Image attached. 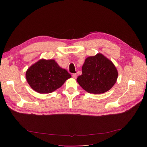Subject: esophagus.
I'll return each mask as SVG.
<instances>
[{"mask_svg": "<svg viewBox=\"0 0 147 147\" xmlns=\"http://www.w3.org/2000/svg\"><path fill=\"white\" fill-rule=\"evenodd\" d=\"M72 77L74 78V79H76L77 78V74L76 73H74V74H73L72 75Z\"/></svg>", "mask_w": 147, "mask_h": 147, "instance_id": "esophagus-1", "label": "esophagus"}]
</instances>
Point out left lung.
I'll return each instance as SVG.
<instances>
[{
    "label": "left lung",
    "instance_id": "obj_1",
    "mask_svg": "<svg viewBox=\"0 0 147 147\" xmlns=\"http://www.w3.org/2000/svg\"><path fill=\"white\" fill-rule=\"evenodd\" d=\"M118 72L112 62L101 53L87 58L82 74L77 81L88 93L100 94L109 90L116 82Z\"/></svg>",
    "mask_w": 147,
    "mask_h": 147
}]
</instances>
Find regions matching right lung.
Masks as SVG:
<instances>
[{
    "label": "right lung",
    "instance_id": "obj_1",
    "mask_svg": "<svg viewBox=\"0 0 147 147\" xmlns=\"http://www.w3.org/2000/svg\"><path fill=\"white\" fill-rule=\"evenodd\" d=\"M71 78L53 59H41L31 66L26 72L29 85L40 94H48L59 88Z\"/></svg>",
    "mask_w": 147,
    "mask_h": 147
}]
</instances>
